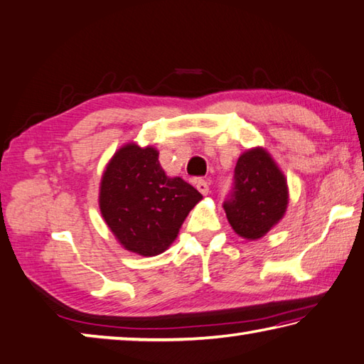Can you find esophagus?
Masks as SVG:
<instances>
[{"label":"esophagus","instance_id":"34e87169","mask_svg":"<svg viewBox=\"0 0 364 364\" xmlns=\"http://www.w3.org/2000/svg\"><path fill=\"white\" fill-rule=\"evenodd\" d=\"M196 188L199 189V193H200V194H203V196H207V194H208V191H210V188H208V181L202 180V178H199V180H196Z\"/></svg>","mask_w":364,"mask_h":364}]
</instances>
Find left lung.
Returning <instances> with one entry per match:
<instances>
[{"label": "left lung", "mask_w": 364, "mask_h": 364, "mask_svg": "<svg viewBox=\"0 0 364 364\" xmlns=\"http://www.w3.org/2000/svg\"><path fill=\"white\" fill-rule=\"evenodd\" d=\"M228 221L243 239L266 235L288 207L287 178L262 148L243 153L234 170V188L223 203Z\"/></svg>", "instance_id": "1"}]
</instances>
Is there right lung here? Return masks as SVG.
Here are the masks:
<instances>
[{
  "instance_id": "1",
  "label": "right lung",
  "mask_w": 364,
  "mask_h": 364,
  "mask_svg": "<svg viewBox=\"0 0 364 364\" xmlns=\"http://www.w3.org/2000/svg\"><path fill=\"white\" fill-rule=\"evenodd\" d=\"M202 194L180 176L165 175L159 151L122 146L111 157L100 183V211L121 245L141 256L164 253L176 239Z\"/></svg>"
}]
</instances>
